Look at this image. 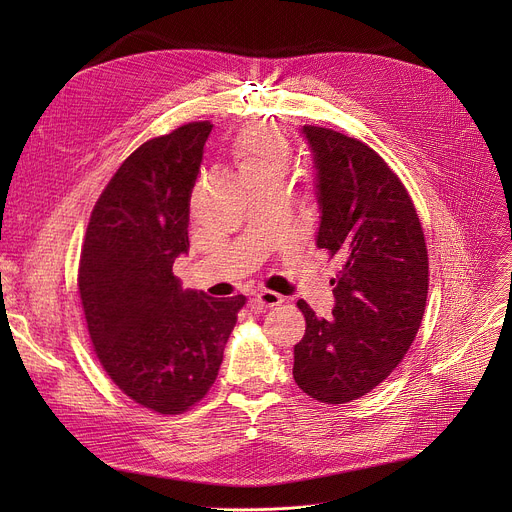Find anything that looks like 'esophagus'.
Returning <instances> with one entry per match:
<instances>
[{"label":"esophagus","mask_w":512,"mask_h":512,"mask_svg":"<svg viewBox=\"0 0 512 512\" xmlns=\"http://www.w3.org/2000/svg\"><path fill=\"white\" fill-rule=\"evenodd\" d=\"M257 304L265 306V308H275L279 304H283V296L281 294H275V291H269V289H261L259 294H255L253 298Z\"/></svg>","instance_id":"34e87169"}]
</instances>
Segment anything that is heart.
<instances>
[{
	"instance_id": "1",
	"label": "heart",
	"mask_w": 512,
	"mask_h": 512,
	"mask_svg": "<svg viewBox=\"0 0 512 512\" xmlns=\"http://www.w3.org/2000/svg\"><path fill=\"white\" fill-rule=\"evenodd\" d=\"M231 160L241 180L283 178L291 152L285 135L275 127H251L241 131L231 143Z\"/></svg>"
}]
</instances>
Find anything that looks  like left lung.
<instances>
[{
	"label": "left lung",
	"mask_w": 512,
	"mask_h": 512,
	"mask_svg": "<svg viewBox=\"0 0 512 512\" xmlns=\"http://www.w3.org/2000/svg\"><path fill=\"white\" fill-rule=\"evenodd\" d=\"M316 168V245L342 263L332 318L298 302L306 334L294 379L320 403L340 405L383 383L407 354L427 302L429 265L413 200L367 143L304 125Z\"/></svg>",
	"instance_id": "8db88e82"
}]
</instances>
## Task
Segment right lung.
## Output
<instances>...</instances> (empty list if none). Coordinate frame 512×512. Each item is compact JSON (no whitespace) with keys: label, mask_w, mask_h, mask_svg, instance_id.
I'll return each mask as SVG.
<instances>
[{"label":"right lung","mask_w":512,"mask_h":512,"mask_svg":"<svg viewBox=\"0 0 512 512\" xmlns=\"http://www.w3.org/2000/svg\"><path fill=\"white\" fill-rule=\"evenodd\" d=\"M208 121L145 141L99 196L79 265L95 354L135 403L162 415L196 405L216 381L245 296L208 298L172 273L188 253L190 194Z\"/></svg>","instance_id":"1"}]
</instances>
